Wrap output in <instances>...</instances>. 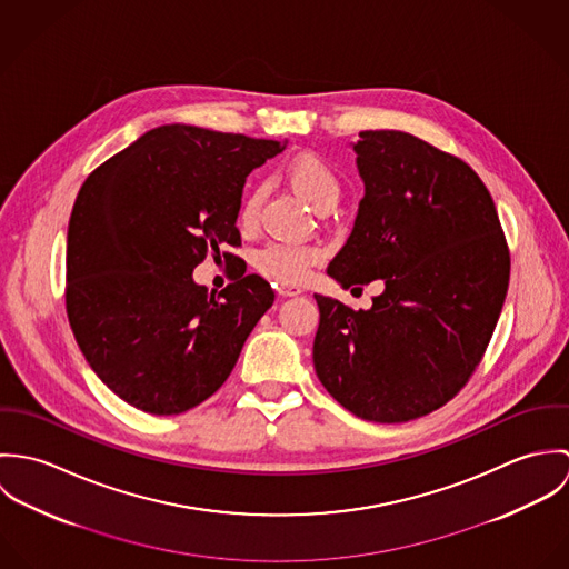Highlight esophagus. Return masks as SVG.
Instances as JSON below:
<instances>
[{
  "mask_svg": "<svg viewBox=\"0 0 569 569\" xmlns=\"http://www.w3.org/2000/svg\"><path fill=\"white\" fill-rule=\"evenodd\" d=\"M276 291H278V296H282V298H296V296L302 293L300 287H289V284H276Z\"/></svg>",
  "mask_w": 569,
  "mask_h": 569,
  "instance_id": "1",
  "label": "esophagus"
}]
</instances>
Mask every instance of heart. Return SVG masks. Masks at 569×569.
I'll return each instance as SVG.
<instances>
[{
  "instance_id": "b5f03b06",
  "label": "heart",
  "mask_w": 569,
  "mask_h": 569,
  "mask_svg": "<svg viewBox=\"0 0 569 569\" xmlns=\"http://www.w3.org/2000/svg\"><path fill=\"white\" fill-rule=\"evenodd\" d=\"M287 177L291 186L316 208H332L341 194V181L330 163L316 153H302L287 166ZM262 203V190H251L241 203L239 223L244 230L253 228L258 221ZM325 251L316 244L269 243L256 256V269L280 284L302 282L311 267L320 264Z\"/></svg>"
}]
</instances>
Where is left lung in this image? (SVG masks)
<instances>
[{
  "label": "left lung",
  "instance_id": "obj_1",
  "mask_svg": "<svg viewBox=\"0 0 569 569\" xmlns=\"http://www.w3.org/2000/svg\"><path fill=\"white\" fill-rule=\"evenodd\" d=\"M366 194L328 264L341 287L383 278L368 311L316 296L313 363L328 395L363 420L407 422L449 403L499 320L510 251L478 172L403 131H361Z\"/></svg>",
  "mask_w": 569,
  "mask_h": 569
}]
</instances>
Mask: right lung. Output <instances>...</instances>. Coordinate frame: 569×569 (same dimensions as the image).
Segmentation results:
<instances>
[{
	"label": "right lung",
	"instance_id": "1",
	"mask_svg": "<svg viewBox=\"0 0 569 569\" xmlns=\"http://www.w3.org/2000/svg\"><path fill=\"white\" fill-rule=\"evenodd\" d=\"M282 149L163 124L84 179L68 228L66 309L87 363L129 406L174 416L203 403L273 305L256 273L208 293L192 269L241 247L244 177Z\"/></svg>",
	"mask_w": 569,
	"mask_h": 569
}]
</instances>
